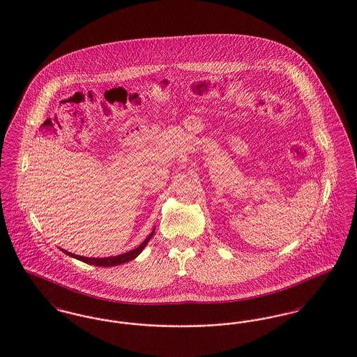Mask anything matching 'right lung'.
I'll use <instances>...</instances> for the list:
<instances>
[{
  "mask_svg": "<svg viewBox=\"0 0 357 357\" xmlns=\"http://www.w3.org/2000/svg\"><path fill=\"white\" fill-rule=\"evenodd\" d=\"M155 231V230H153ZM153 231L149 236V237L146 238L144 241H143V243L140 245V246H137L136 249L134 250H131V252H128V253H124V255H115V257H105V258H88V257H80V255H72V253H69V252H66L64 250V253L66 255H70V257H73V258H76V259H80V261H83L85 264H89V265H95V266H102V268H108V266H116V265H121V264H126V262H128V261H131V259H134L136 258L137 255L142 253V250L146 248V245L149 243V241L153 238Z\"/></svg>",
  "mask_w": 357,
  "mask_h": 357,
  "instance_id": "add662e5",
  "label": "right lung"
}]
</instances>
